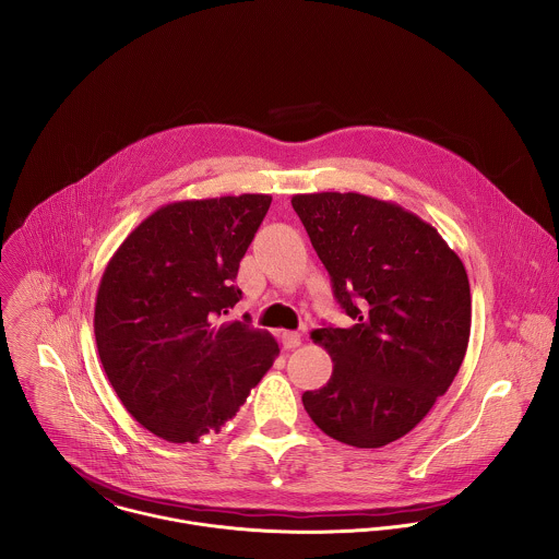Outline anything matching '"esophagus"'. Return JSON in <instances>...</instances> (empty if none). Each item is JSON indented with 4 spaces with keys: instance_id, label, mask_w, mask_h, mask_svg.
<instances>
[{
    "instance_id": "obj_1",
    "label": "esophagus",
    "mask_w": 559,
    "mask_h": 559,
    "mask_svg": "<svg viewBox=\"0 0 559 559\" xmlns=\"http://www.w3.org/2000/svg\"><path fill=\"white\" fill-rule=\"evenodd\" d=\"M282 344H284V348H297L299 344H301V333H297V331H284L282 333Z\"/></svg>"
}]
</instances>
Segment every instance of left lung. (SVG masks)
Returning <instances> with one entry per match:
<instances>
[{"mask_svg": "<svg viewBox=\"0 0 559 559\" xmlns=\"http://www.w3.org/2000/svg\"><path fill=\"white\" fill-rule=\"evenodd\" d=\"M348 329L312 331L331 379L304 394L320 430L355 448H383L413 430L465 359L472 290L441 235L394 202L361 193L293 195Z\"/></svg>", "mask_w": 559, "mask_h": 559, "instance_id": "1", "label": "left lung"}]
</instances>
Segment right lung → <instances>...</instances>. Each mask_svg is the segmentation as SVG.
I'll return each instance as SVG.
<instances>
[{"mask_svg": "<svg viewBox=\"0 0 559 559\" xmlns=\"http://www.w3.org/2000/svg\"><path fill=\"white\" fill-rule=\"evenodd\" d=\"M271 195L242 193L160 206L111 255L96 293L94 335L127 411L171 443L219 432L280 348L240 301V260Z\"/></svg>", "mask_w": 559, "mask_h": 559, "instance_id": "1", "label": "right lung"}]
</instances>
